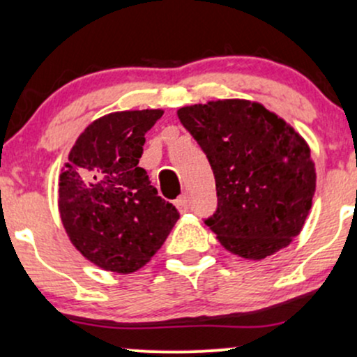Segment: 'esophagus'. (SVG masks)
Masks as SVG:
<instances>
[{
  "label": "esophagus",
  "instance_id": "34e87169",
  "mask_svg": "<svg viewBox=\"0 0 357 357\" xmlns=\"http://www.w3.org/2000/svg\"><path fill=\"white\" fill-rule=\"evenodd\" d=\"M176 208L181 213H186L190 210V198H188V195H183L181 198L176 199Z\"/></svg>",
  "mask_w": 357,
  "mask_h": 357
}]
</instances>
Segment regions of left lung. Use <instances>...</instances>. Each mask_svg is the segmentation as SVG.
<instances>
[{
    "instance_id": "8db88e82",
    "label": "left lung",
    "mask_w": 357,
    "mask_h": 357,
    "mask_svg": "<svg viewBox=\"0 0 357 357\" xmlns=\"http://www.w3.org/2000/svg\"><path fill=\"white\" fill-rule=\"evenodd\" d=\"M210 161L218 206L204 223L228 252L261 260L304 227L315 192L307 142L261 104L227 99L178 110Z\"/></svg>"
}]
</instances>
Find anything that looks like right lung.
<instances>
[{
  "label": "right lung",
  "instance_id": "1",
  "mask_svg": "<svg viewBox=\"0 0 357 357\" xmlns=\"http://www.w3.org/2000/svg\"><path fill=\"white\" fill-rule=\"evenodd\" d=\"M162 110H124L97 119L73 144L59 183L68 238L97 267L130 273L162 247L179 213L139 167L146 132Z\"/></svg>",
  "mask_w": 357,
  "mask_h": 357
}]
</instances>
